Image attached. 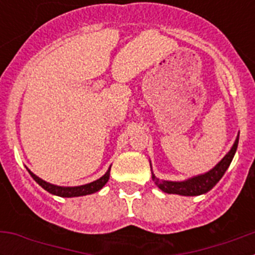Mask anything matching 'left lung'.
Segmentation results:
<instances>
[{"instance_id":"1","label":"left lung","mask_w":255,"mask_h":255,"mask_svg":"<svg viewBox=\"0 0 255 255\" xmlns=\"http://www.w3.org/2000/svg\"><path fill=\"white\" fill-rule=\"evenodd\" d=\"M238 144L239 135L238 138H236L235 143H234L233 148L230 149V152L216 164L215 167L212 168L211 171H208V172L198 175V176L191 177V179L184 180V181H167V180H161L158 177H155L154 173L152 172V180L162 191L168 193V194H179L185 195V197H194V195L204 194V193L211 190L222 179L226 170L229 168L230 163L233 161L234 155H235L236 149H238ZM150 170H152V167H150Z\"/></svg>"}]
</instances>
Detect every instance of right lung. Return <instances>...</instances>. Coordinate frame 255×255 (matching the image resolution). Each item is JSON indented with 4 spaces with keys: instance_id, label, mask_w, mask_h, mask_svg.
<instances>
[{
    "instance_id": "right-lung-1",
    "label": "right lung",
    "mask_w": 255,
    "mask_h": 255,
    "mask_svg": "<svg viewBox=\"0 0 255 255\" xmlns=\"http://www.w3.org/2000/svg\"><path fill=\"white\" fill-rule=\"evenodd\" d=\"M110 171H111V166L107 170V172L103 175L102 177H100L98 180L93 182H89V184H85V185L80 186H57L53 185V184H49V182L44 181L40 177H38L37 175L31 172L30 170H28V172L30 173V176L35 180V182H38L44 190H47L48 193L53 195H57V197L62 198H73V197H83V195L93 194L96 191L101 190L103 186L106 185V182L110 179Z\"/></svg>"
}]
</instances>
